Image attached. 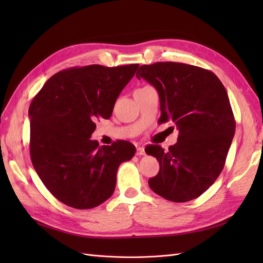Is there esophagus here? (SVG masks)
Listing matches in <instances>:
<instances>
[{
	"label": "esophagus",
	"mask_w": 263,
	"mask_h": 263,
	"mask_svg": "<svg viewBox=\"0 0 263 263\" xmlns=\"http://www.w3.org/2000/svg\"><path fill=\"white\" fill-rule=\"evenodd\" d=\"M136 155L137 156H144L145 155V148L144 147H137Z\"/></svg>",
	"instance_id": "esophagus-1"
}]
</instances>
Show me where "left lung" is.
Returning <instances> with one entry per match:
<instances>
[{
    "instance_id": "left-lung-1",
    "label": "left lung",
    "mask_w": 263,
    "mask_h": 263,
    "mask_svg": "<svg viewBox=\"0 0 263 263\" xmlns=\"http://www.w3.org/2000/svg\"><path fill=\"white\" fill-rule=\"evenodd\" d=\"M137 79L156 87L160 99L159 123L173 122L178 142L164 151L150 145L160 170L150 189L171 202L198 197L216 181L225 165L236 123L226 89L212 71L180 62L141 66Z\"/></svg>"
}]
</instances>
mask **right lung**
I'll list each match as a JSON object with an SVG mask.
<instances>
[{"label": "right lung", "instance_id": "1", "mask_svg": "<svg viewBox=\"0 0 263 263\" xmlns=\"http://www.w3.org/2000/svg\"><path fill=\"white\" fill-rule=\"evenodd\" d=\"M139 65L60 71L30 103V158L49 192L70 208H97L112 196L118 166L136 153L125 140L100 147L91 135L108 119Z\"/></svg>", "mask_w": 263, "mask_h": 263}]
</instances>
